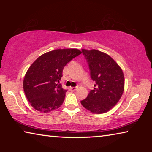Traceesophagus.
Returning a JSON list of instances; mask_svg holds the SVG:
<instances>
[{"label":"esophagus","mask_w":152,"mask_h":152,"mask_svg":"<svg viewBox=\"0 0 152 152\" xmlns=\"http://www.w3.org/2000/svg\"><path fill=\"white\" fill-rule=\"evenodd\" d=\"M76 89H77L76 87H70V91H72V92H74V91H76Z\"/></svg>","instance_id":"esophagus-1"}]
</instances>
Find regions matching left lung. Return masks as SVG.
<instances>
[{
    "instance_id": "left-lung-1",
    "label": "left lung",
    "mask_w": 152,
    "mask_h": 152,
    "mask_svg": "<svg viewBox=\"0 0 152 152\" xmlns=\"http://www.w3.org/2000/svg\"><path fill=\"white\" fill-rule=\"evenodd\" d=\"M89 65L91 76L95 82L91 90L81 104L95 114L109 111L122 96L125 88V78L118 64L107 53L96 50L82 49Z\"/></svg>"
}]
</instances>
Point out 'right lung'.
<instances>
[{
    "instance_id": "right-lung-1",
    "label": "right lung",
    "mask_w": 152,
    "mask_h": 152,
    "mask_svg": "<svg viewBox=\"0 0 152 152\" xmlns=\"http://www.w3.org/2000/svg\"><path fill=\"white\" fill-rule=\"evenodd\" d=\"M81 53L78 49H58L43 53L31 65L25 75L23 89L35 110L49 113L60 107L66 91L57 82L62 77L64 66Z\"/></svg>"
}]
</instances>
